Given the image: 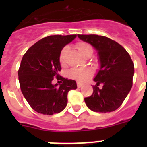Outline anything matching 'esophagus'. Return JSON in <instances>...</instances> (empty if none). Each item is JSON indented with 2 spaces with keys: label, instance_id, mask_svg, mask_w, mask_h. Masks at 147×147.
<instances>
[{
  "label": "esophagus",
  "instance_id": "esophagus-1",
  "mask_svg": "<svg viewBox=\"0 0 147 147\" xmlns=\"http://www.w3.org/2000/svg\"><path fill=\"white\" fill-rule=\"evenodd\" d=\"M82 83L79 82H77V87L80 88V87H82Z\"/></svg>",
  "mask_w": 147,
  "mask_h": 147
}]
</instances>
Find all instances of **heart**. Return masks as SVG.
Returning a JSON list of instances; mask_svg holds the SVG:
<instances>
[{
	"instance_id": "1",
	"label": "heart",
	"mask_w": 147,
	"mask_h": 147,
	"mask_svg": "<svg viewBox=\"0 0 147 147\" xmlns=\"http://www.w3.org/2000/svg\"><path fill=\"white\" fill-rule=\"evenodd\" d=\"M76 48L79 51V53L84 56H87L88 55H92L93 49L91 45L85 42H78L76 43ZM68 51V47H65L61 50L59 53V62L61 65H64L65 62V55ZM93 75V70L89 67L85 68H72L69 69L68 71V77L73 80L78 81V82H84L87 80L88 78L92 77Z\"/></svg>"
}]
</instances>
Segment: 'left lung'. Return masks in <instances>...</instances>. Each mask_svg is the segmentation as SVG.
Here are the masks:
<instances>
[{
  "label": "left lung",
  "mask_w": 147,
  "mask_h": 147,
  "mask_svg": "<svg viewBox=\"0 0 147 147\" xmlns=\"http://www.w3.org/2000/svg\"><path fill=\"white\" fill-rule=\"evenodd\" d=\"M81 40L98 51L100 70L94 81L93 93L85 98L87 107L93 111L107 113L118 108L133 85L134 66L129 53L118 42L103 36L80 35ZM100 84L103 85L100 89Z\"/></svg>",
  "instance_id": "8db88e82"
}]
</instances>
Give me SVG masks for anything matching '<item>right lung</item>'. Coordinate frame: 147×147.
Returning a JSON list of instances; mask_svg holds the SVG:
<instances>
[{
	"label": "right lung",
	"instance_id": "add662e5",
	"mask_svg": "<svg viewBox=\"0 0 147 147\" xmlns=\"http://www.w3.org/2000/svg\"><path fill=\"white\" fill-rule=\"evenodd\" d=\"M76 35H54L42 38L30 47L18 70L21 92L29 105L38 113L58 114L66 107L67 94L76 89V82L59 76V53ZM55 78L61 84L53 85Z\"/></svg>",
	"mask_w": 147,
	"mask_h": 147
}]
</instances>
